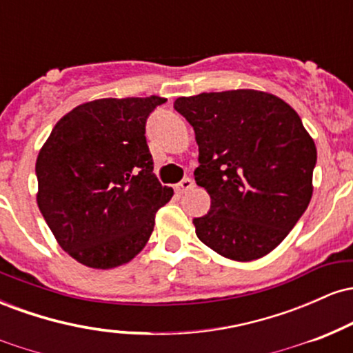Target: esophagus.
<instances>
[{
	"instance_id": "34e87169",
	"label": "esophagus",
	"mask_w": 353,
	"mask_h": 353,
	"mask_svg": "<svg viewBox=\"0 0 353 353\" xmlns=\"http://www.w3.org/2000/svg\"><path fill=\"white\" fill-rule=\"evenodd\" d=\"M194 188V181L190 179V177H184V179H182L179 184L176 185V190L179 194H184V192H188V190H190Z\"/></svg>"
}]
</instances>
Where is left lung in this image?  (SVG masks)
I'll use <instances>...</instances> for the list:
<instances>
[{"label": "left lung", "instance_id": "left-lung-1", "mask_svg": "<svg viewBox=\"0 0 353 353\" xmlns=\"http://www.w3.org/2000/svg\"><path fill=\"white\" fill-rule=\"evenodd\" d=\"M174 109L199 145L197 185L210 210L194 219L201 242L222 257L249 262L274 250L312 199L317 149L285 101L255 89L177 98Z\"/></svg>", "mask_w": 353, "mask_h": 353}]
</instances>
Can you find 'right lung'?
I'll return each instance as SVG.
<instances>
[{
    "label": "right lung",
    "instance_id": "obj_1",
    "mask_svg": "<svg viewBox=\"0 0 353 353\" xmlns=\"http://www.w3.org/2000/svg\"><path fill=\"white\" fill-rule=\"evenodd\" d=\"M159 96L79 104L52 128L36 159L38 208L61 249L91 269L136 257L171 201L145 143V121Z\"/></svg>",
    "mask_w": 353,
    "mask_h": 353
}]
</instances>
